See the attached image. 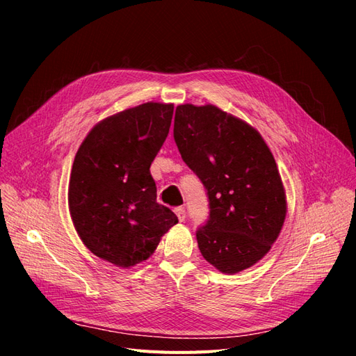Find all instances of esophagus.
Masks as SVG:
<instances>
[{"instance_id": "obj_1", "label": "esophagus", "mask_w": 356, "mask_h": 356, "mask_svg": "<svg viewBox=\"0 0 356 356\" xmlns=\"http://www.w3.org/2000/svg\"><path fill=\"white\" fill-rule=\"evenodd\" d=\"M175 211H176L177 217H179V220H180V222H185V219H186V211H185V209H183V207H177Z\"/></svg>"}]
</instances>
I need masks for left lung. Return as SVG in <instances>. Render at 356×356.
Segmentation results:
<instances>
[{"label": "left lung", "instance_id": "obj_1", "mask_svg": "<svg viewBox=\"0 0 356 356\" xmlns=\"http://www.w3.org/2000/svg\"><path fill=\"white\" fill-rule=\"evenodd\" d=\"M173 133L181 159L207 189L210 216L197 231L202 257L231 275L253 266L277 241L286 213L268 145L213 105L177 106Z\"/></svg>", "mask_w": 356, "mask_h": 356}]
</instances>
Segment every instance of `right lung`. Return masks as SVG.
Here are the masks:
<instances>
[{"mask_svg":"<svg viewBox=\"0 0 356 356\" xmlns=\"http://www.w3.org/2000/svg\"><path fill=\"white\" fill-rule=\"evenodd\" d=\"M175 106L147 102L95 125L79 146L67 202L76 232L97 257L130 268L151 256L177 216L156 202L151 164Z\"/></svg>","mask_w":356,"mask_h":356,"instance_id":"right-lung-1","label":"right lung"}]
</instances>
